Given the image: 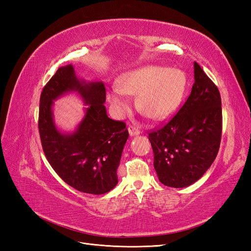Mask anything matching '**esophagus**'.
<instances>
[{"mask_svg":"<svg viewBox=\"0 0 251 251\" xmlns=\"http://www.w3.org/2000/svg\"><path fill=\"white\" fill-rule=\"evenodd\" d=\"M128 132L130 134V136H135V135H139L141 133V131L139 129L135 128L134 126H128Z\"/></svg>","mask_w":251,"mask_h":251,"instance_id":"34e87169","label":"esophagus"}]
</instances>
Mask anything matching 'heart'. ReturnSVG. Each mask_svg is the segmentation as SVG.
Here are the masks:
<instances>
[{
  "mask_svg": "<svg viewBox=\"0 0 251 251\" xmlns=\"http://www.w3.org/2000/svg\"><path fill=\"white\" fill-rule=\"evenodd\" d=\"M187 87V76L178 69L144 66L127 72L118 86L110 88L107 98L117 117L130 109L125 95L136 96L137 107L147 117L166 119L179 107Z\"/></svg>",
  "mask_w": 251,
  "mask_h": 251,
  "instance_id": "heart-1",
  "label": "heart"
}]
</instances>
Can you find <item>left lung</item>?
Instances as JSON below:
<instances>
[{"label": "left lung", "mask_w": 251, "mask_h": 251, "mask_svg": "<svg viewBox=\"0 0 251 251\" xmlns=\"http://www.w3.org/2000/svg\"><path fill=\"white\" fill-rule=\"evenodd\" d=\"M191 95L179 111L149 133L159 181L171 188L196 182L218 154L222 132L221 97L218 87L194 62Z\"/></svg>", "instance_id": "8db88e82"}]
</instances>
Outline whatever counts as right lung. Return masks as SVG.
<instances>
[{"mask_svg":"<svg viewBox=\"0 0 251 251\" xmlns=\"http://www.w3.org/2000/svg\"><path fill=\"white\" fill-rule=\"evenodd\" d=\"M71 91L78 92L88 106L75 131L66 134L55 127L51 107L55 100ZM105 100L103 82L77 78L72 64L57 70L39 100L38 129L48 161L64 182L94 195L117 185V170L129 135L125 123L107 117Z\"/></svg>","mask_w":251,"mask_h":251,"instance_id":"obj_1","label":"right lung"}]
</instances>
